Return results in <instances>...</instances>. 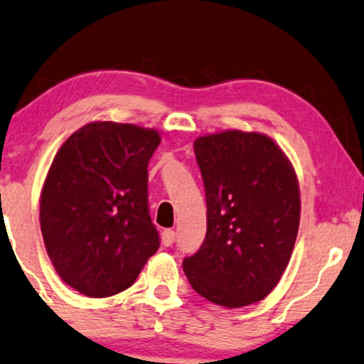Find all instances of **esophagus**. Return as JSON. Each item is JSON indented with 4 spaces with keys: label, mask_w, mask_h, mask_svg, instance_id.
<instances>
[{
    "label": "esophagus",
    "mask_w": 364,
    "mask_h": 364,
    "mask_svg": "<svg viewBox=\"0 0 364 364\" xmlns=\"http://www.w3.org/2000/svg\"><path fill=\"white\" fill-rule=\"evenodd\" d=\"M162 245L164 246H172L173 241H176V231L173 230H164L161 235Z\"/></svg>",
    "instance_id": "34e87169"
}]
</instances>
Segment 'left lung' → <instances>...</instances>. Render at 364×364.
<instances>
[{"mask_svg":"<svg viewBox=\"0 0 364 364\" xmlns=\"http://www.w3.org/2000/svg\"><path fill=\"white\" fill-rule=\"evenodd\" d=\"M193 151L207 197V235L183 259V272L210 302L255 304L277 286L296 245V172L281 147L259 133L202 136Z\"/></svg>","mask_w":364,"mask_h":364,"instance_id":"8db88e82","label":"left lung"}]
</instances>
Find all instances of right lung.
<instances>
[{"label": "right lung", "instance_id": "right-lung-1", "mask_svg": "<svg viewBox=\"0 0 364 364\" xmlns=\"http://www.w3.org/2000/svg\"><path fill=\"white\" fill-rule=\"evenodd\" d=\"M156 129L95 121L68 138L41 193V231L62 281L88 297H109L138 277L159 250L147 203Z\"/></svg>", "mask_w": 364, "mask_h": 364}]
</instances>
